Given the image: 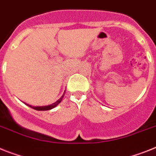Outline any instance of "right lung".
I'll return each mask as SVG.
<instances>
[{
  "label": "right lung",
  "instance_id": "1",
  "mask_svg": "<svg viewBox=\"0 0 156 156\" xmlns=\"http://www.w3.org/2000/svg\"><path fill=\"white\" fill-rule=\"evenodd\" d=\"M64 94H65V91H64V93H63V95H62V97H60V98L58 100V101H55V103H53V104H50V105H48V106H40V107H34V106H31V105H29V104H27V105H28L29 107H30L31 108H33V109H34V110H37V111H48V110H51V109H52V108H55V107L57 106L58 104H59V103L61 102L62 100H63V97H64Z\"/></svg>",
  "mask_w": 156,
  "mask_h": 156
}]
</instances>
